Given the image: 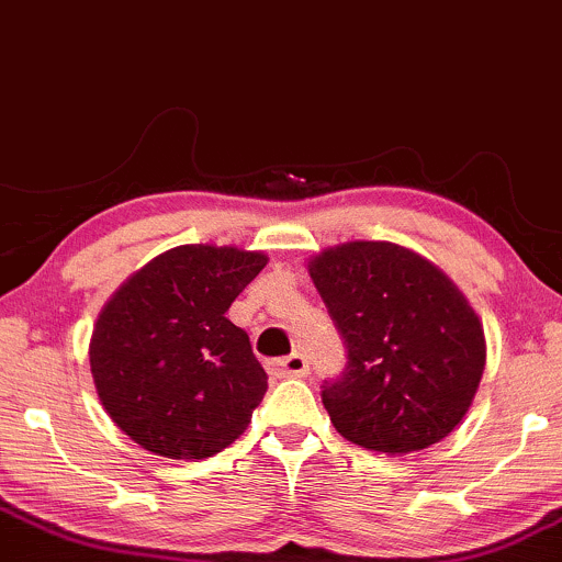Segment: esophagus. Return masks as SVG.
<instances>
[{
    "label": "esophagus",
    "instance_id": "34e87169",
    "mask_svg": "<svg viewBox=\"0 0 562 562\" xmlns=\"http://www.w3.org/2000/svg\"><path fill=\"white\" fill-rule=\"evenodd\" d=\"M269 371L274 376H306L308 374V358L303 353H290L288 358L269 363Z\"/></svg>",
    "mask_w": 562,
    "mask_h": 562
}]
</instances>
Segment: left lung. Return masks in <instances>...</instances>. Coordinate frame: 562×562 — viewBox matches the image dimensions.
<instances>
[{"mask_svg": "<svg viewBox=\"0 0 562 562\" xmlns=\"http://www.w3.org/2000/svg\"><path fill=\"white\" fill-rule=\"evenodd\" d=\"M308 274L348 348L342 376L322 390L335 429L387 456L448 437L486 361L484 327L456 282L390 240L324 248Z\"/></svg>", "mask_w": 562, "mask_h": 562, "instance_id": "left-lung-1", "label": "left lung"}]
</instances>
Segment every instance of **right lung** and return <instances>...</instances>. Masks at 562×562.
<instances>
[{"instance_id":"1","label":"right lung","mask_w":562,"mask_h":562,"mask_svg":"<svg viewBox=\"0 0 562 562\" xmlns=\"http://www.w3.org/2000/svg\"><path fill=\"white\" fill-rule=\"evenodd\" d=\"M267 261L235 246L170 248L99 311L88 346L93 384L112 422L144 450L204 461L251 424L267 371L225 314Z\"/></svg>"}]
</instances>
